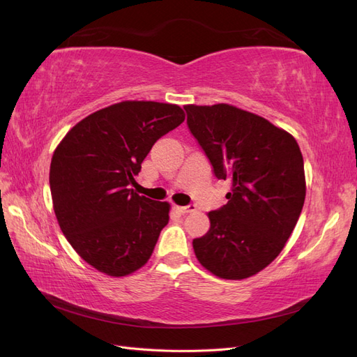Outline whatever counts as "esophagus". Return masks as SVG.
Instances as JSON below:
<instances>
[{
	"mask_svg": "<svg viewBox=\"0 0 357 357\" xmlns=\"http://www.w3.org/2000/svg\"><path fill=\"white\" fill-rule=\"evenodd\" d=\"M174 208L178 211V213H192V211H195V205L193 204H189V205H174Z\"/></svg>",
	"mask_w": 357,
	"mask_h": 357,
	"instance_id": "esophagus-1",
	"label": "esophagus"
}]
</instances>
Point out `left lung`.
Instances as JSON below:
<instances>
[{"label": "left lung", "instance_id": "left-lung-1", "mask_svg": "<svg viewBox=\"0 0 357 357\" xmlns=\"http://www.w3.org/2000/svg\"><path fill=\"white\" fill-rule=\"evenodd\" d=\"M188 128L213 167L229 180L210 229L193 240L202 266L226 280L262 271L283 250L305 201L304 159L296 139L266 119L228 104L186 105Z\"/></svg>", "mask_w": 357, "mask_h": 357}]
</instances>
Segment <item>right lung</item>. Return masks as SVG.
<instances>
[{"mask_svg":"<svg viewBox=\"0 0 357 357\" xmlns=\"http://www.w3.org/2000/svg\"><path fill=\"white\" fill-rule=\"evenodd\" d=\"M183 121L174 104L123 101L84 117L56 147L53 210L74 250L98 271L128 275L152 256L169 205L131 188L150 149Z\"/></svg>","mask_w":357,"mask_h":357,"instance_id":"right-lung-1","label":"right lung"}]
</instances>
